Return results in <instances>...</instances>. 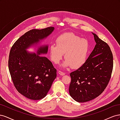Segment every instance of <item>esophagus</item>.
Returning <instances> with one entry per match:
<instances>
[{"label": "esophagus", "instance_id": "34e87169", "mask_svg": "<svg viewBox=\"0 0 120 120\" xmlns=\"http://www.w3.org/2000/svg\"><path fill=\"white\" fill-rule=\"evenodd\" d=\"M59 74L60 75H65V73L64 72H63V71H59Z\"/></svg>", "mask_w": 120, "mask_h": 120}]
</instances>
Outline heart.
<instances>
[{
    "instance_id": "b5f03b06",
    "label": "heart",
    "mask_w": 120,
    "mask_h": 120,
    "mask_svg": "<svg viewBox=\"0 0 120 120\" xmlns=\"http://www.w3.org/2000/svg\"><path fill=\"white\" fill-rule=\"evenodd\" d=\"M89 50L88 40L81 38L73 34H66L56 38V45L52 43L50 45L49 55L52 62L57 64L64 54L66 60L61 64L62 67L71 66L73 68H78L85 63Z\"/></svg>"
}]
</instances>
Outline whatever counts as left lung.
I'll use <instances>...</instances> for the list:
<instances>
[{
	"label": "left lung",
	"mask_w": 120,
	"mask_h": 120,
	"mask_svg": "<svg viewBox=\"0 0 120 120\" xmlns=\"http://www.w3.org/2000/svg\"><path fill=\"white\" fill-rule=\"evenodd\" d=\"M96 45L85 63L70 74L69 93L79 103L92 100L107 87L113 68V56L110 46L92 32Z\"/></svg>",
	"instance_id": "left-lung-1"
}]
</instances>
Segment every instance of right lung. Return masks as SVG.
Wrapping results in <instances>:
<instances>
[{
	"instance_id": "1",
	"label": "right lung",
	"mask_w": 120,
	"mask_h": 120,
	"mask_svg": "<svg viewBox=\"0 0 120 120\" xmlns=\"http://www.w3.org/2000/svg\"><path fill=\"white\" fill-rule=\"evenodd\" d=\"M54 27L32 30L21 36L10 49L8 68L14 86L24 97L33 100L45 98L56 77V70L48 58V45L40 46L35 53L26 50L51 34Z\"/></svg>"
}]
</instances>
